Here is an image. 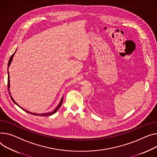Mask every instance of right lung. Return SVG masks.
I'll use <instances>...</instances> for the list:
<instances>
[{"instance_id": "obj_1", "label": "right lung", "mask_w": 157, "mask_h": 157, "mask_svg": "<svg viewBox=\"0 0 157 157\" xmlns=\"http://www.w3.org/2000/svg\"><path fill=\"white\" fill-rule=\"evenodd\" d=\"M16 52V50L15 51V52ZM15 52L11 56V57H10V59H9V62H8V66H7V70H8V69H9V67L10 66V63H11V62H12V60H13V57H14V54H15ZM9 83H10V82H9V71H8V78H7V88H8V91H9ZM9 95H10V98H11V100L14 101V103H15L17 105H18L16 103V102L14 100V99L13 98V97L10 96V93L9 92ZM62 101H63V97H62V98L61 99V101H60V103H59V105L57 106V107L52 112H50V113H32V112H28V111H27V110H25L24 109H23V108H21V107H19H19H21V108L23 110H24L25 112H28V113H31V114H33V115H34V116H51V115H52V114H54V113H56L58 110H59V109L60 107V106H61V105H62Z\"/></svg>"}]
</instances>
